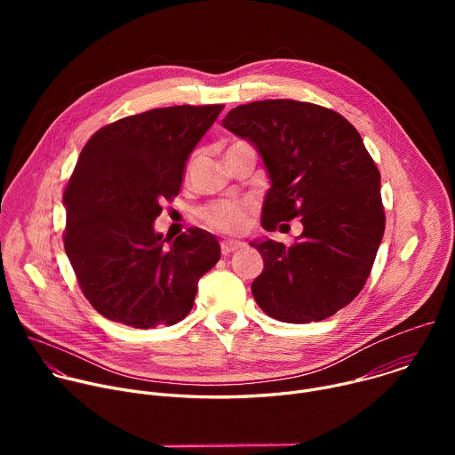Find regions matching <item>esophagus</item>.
Instances as JSON below:
<instances>
[{"label":"esophagus","instance_id":"1","mask_svg":"<svg viewBox=\"0 0 455 455\" xmlns=\"http://www.w3.org/2000/svg\"><path fill=\"white\" fill-rule=\"evenodd\" d=\"M243 246H244V243H241V241H221V253L228 255L235 250H241Z\"/></svg>","mask_w":455,"mask_h":455}]
</instances>
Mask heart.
Returning <instances> with one entry per match:
<instances>
[{"mask_svg": "<svg viewBox=\"0 0 455 455\" xmlns=\"http://www.w3.org/2000/svg\"><path fill=\"white\" fill-rule=\"evenodd\" d=\"M253 214V205L250 202L239 200H221L211 204L200 211L202 221L225 234H241L248 228Z\"/></svg>", "mask_w": 455, "mask_h": 455, "instance_id": "heart-1", "label": "heart"}]
</instances>
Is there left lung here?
I'll list each match as a JSON object with an SVG mask.
<instances>
[{
    "mask_svg": "<svg viewBox=\"0 0 455 455\" xmlns=\"http://www.w3.org/2000/svg\"><path fill=\"white\" fill-rule=\"evenodd\" d=\"M223 127L265 162L263 228L293 218L304 227L291 246L250 243L265 261L251 283L255 302L290 323L335 315L362 291L385 230L379 171L360 133L333 109L288 99L237 106Z\"/></svg>",
    "mask_w": 455,
    "mask_h": 455,
    "instance_id": "8db88e82",
    "label": "left lung"
}]
</instances>
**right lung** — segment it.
<instances>
[{
	"instance_id": "add662e5",
	"label": "right lung",
	"mask_w": 455,
	"mask_h": 455,
	"mask_svg": "<svg viewBox=\"0 0 455 455\" xmlns=\"http://www.w3.org/2000/svg\"><path fill=\"white\" fill-rule=\"evenodd\" d=\"M223 104L171 106L120 118L86 142L64 190V250L90 304L137 330L172 326L220 261L216 235L192 227L165 246L162 202L178 196L188 155Z\"/></svg>"
}]
</instances>
